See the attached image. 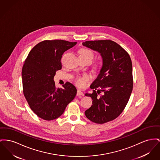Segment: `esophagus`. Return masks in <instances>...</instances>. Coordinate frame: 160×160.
<instances>
[{"label": "esophagus", "instance_id": "esophagus-1", "mask_svg": "<svg viewBox=\"0 0 160 160\" xmlns=\"http://www.w3.org/2000/svg\"><path fill=\"white\" fill-rule=\"evenodd\" d=\"M77 96H83V93L80 90H78L77 92Z\"/></svg>", "mask_w": 160, "mask_h": 160}]
</instances>
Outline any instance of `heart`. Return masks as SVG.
Wrapping results in <instances>:
<instances>
[{
  "instance_id": "heart-1",
  "label": "heart",
  "mask_w": 160,
  "mask_h": 160,
  "mask_svg": "<svg viewBox=\"0 0 160 160\" xmlns=\"http://www.w3.org/2000/svg\"><path fill=\"white\" fill-rule=\"evenodd\" d=\"M79 56H84L89 58L92 61L94 58V53L89 49H82L79 51ZM90 77L88 75H84L83 76L77 77L74 80V83L79 88H83L86 85L87 82L89 80Z\"/></svg>"
}]
</instances>
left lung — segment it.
<instances>
[{
  "instance_id": "1",
  "label": "left lung",
  "mask_w": 160,
  "mask_h": 160,
  "mask_svg": "<svg viewBox=\"0 0 160 160\" xmlns=\"http://www.w3.org/2000/svg\"><path fill=\"white\" fill-rule=\"evenodd\" d=\"M82 44L98 52L103 58L100 74L90 86L93 92L85 94L92 98V105L85 113L91 122L103 124L117 118L129 100L133 88L131 59L120 45L110 40Z\"/></svg>"
}]
</instances>
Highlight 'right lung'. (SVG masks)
Segmentation results:
<instances>
[{
	"mask_svg": "<svg viewBox=\"0 0 160 160\" xmlns=\"http://www.w3.org/2000/svg\"><path fill=\"white\" fill-rule=\"evenodd\" d=\"M77 42L44 40L33 48L22 71L24 96L31 110L45 120L56 119L75 98L77 89L69 82L57 88L54 77L62 69V55Z\"/></svg>",
	"mask_w": 160,
	"mask_h": 160,
	"instance_id": "right-lung-1",
	"label": "right lung"
}]
</instances>
